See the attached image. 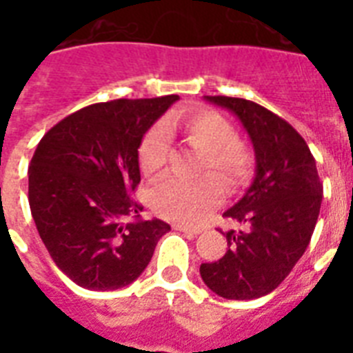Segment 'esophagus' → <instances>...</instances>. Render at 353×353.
Wrapping results in <instances>:
<instances>
[{
  "label": "esophagus",
  "instance_id": "esophagus-1",
  "mask_svg": "<svg viewBox=\"0 0 353 353\" xmlns=\"http://www.w3.org/2000/svg\"><path fill=\"white\" fill-rule=\"evenodd\" d=\"M174 229H176V231H179V232H185V234H188V236H196V234H199V232H201V229H199V227L179 225V223H176V225H174Z\"/></svg>",
  "mask_w": 353,
  "mask_h": 353
}]
</instances>
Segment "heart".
<instances>
[{"label": "heart", "instance_id": "b5f03b06", "mask_svg": "<svg viewBox=\"0 0 353 353\" xmlns=\"http://www.w3.org/2000/svg\"><path fill=\"white\" fill-rule=\"evenodd\" d=\"M174 124H155L139 148V165L144 176L154 177L161 174L168 159L170 132ZM185 132L194 146L203 150V170L218 172L231 187L245 181L251 166V157L236 135L234 126L223 115L209 110L190 113L185 121ZM223 199V187L216 176L199 177L194 181L168 176L157 183L150 194L152 209L166 220L179 223H199L203 221Z\"/></svg>", "mask_w": 353, "mask_h": 353}]
</instances>
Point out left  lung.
Here are the masks:
<instances>
[{
  "instance_id": "1",
  "label": "left lung",
  "mask_w": 353,
  "mask_h": 353,
  "mask_svg": "<svg viewBox=\"0 0 353 353\" xmlns=\"http://www.w3.org/2000/svg\"><path fill=\"white\" fill-rule=\"evenodd\" d=\"M240 119L251 139L256 170L243 198L223 212L240 229L227 231L229 249L201 263L210 291L251 301L276 290L306 251L323 201V183L306 141L290 122L256 102L205 97Z\"/></svg>"
}]
</instances>
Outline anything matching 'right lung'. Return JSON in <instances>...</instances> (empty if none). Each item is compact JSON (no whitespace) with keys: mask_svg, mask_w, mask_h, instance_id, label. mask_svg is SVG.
<instances>
[{"mask_svg":"<svg viewBox=\"0 0 353 353\" xmlns=\"http://www.w3.org/2000/svg\"><path fill=\"white\" fill-rule=\"evenodd\" d=\"M177 95L119 99L82 108L41 137L29 165V205L43 245L85 290L132 284L170 225L141 220L132 198L141 181L144 133Z\"/></svg>","mask_w":353,"mask_h":353,"instance_id":"obj_1","label":"right lung"}]
</instances>
